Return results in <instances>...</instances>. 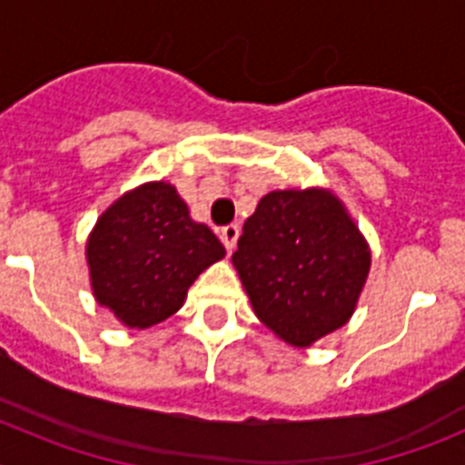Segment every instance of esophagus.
<instances>
[{"label":"esophagus","mask_w":465,"mask_h":465,"mask_svg":"<svg viewBox=\"0 0 465 465\" xmlns=\"http://www.w3.org/2000/svg\"><path fill=\"white\" fill-rule=\"evenodd\" d=\"M219 237H221V242H223V246L228 249V253H230L232 249H235L237 237H240V225H237V223L223 225V228H221V232H219Z\"/></svg>","instance_id":"esophagus-1"}]
</instances>
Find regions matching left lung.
Returning <instances> with one entry per match:
<instances>
[{
	"mask_svg": "<svg viewBox=\"0 0 465 465\" xmlns=\"http://www.w3.org/2000/svg\"><path fill=\"white\" fill-rule=\"evenodd\" d=\"M232 265L252 307L293 347H310L354 314L371 249L331 191H272L246 219Z\"/></svg>",
	"mask_w": 465,
	"mask_h": 465,
	"instance_id": "left-lung-1",
	"label": "left lung"
}]
</instances>
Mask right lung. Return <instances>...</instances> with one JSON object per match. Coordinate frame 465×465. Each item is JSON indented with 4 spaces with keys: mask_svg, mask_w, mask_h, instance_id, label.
<instances>
[{
    "mask_svg": "<svg viewBox=\"0 0 465 465\" xmlns=\"http://www.w3.org/2000/svg\"><path fill=\"white\" fill-rule=\"evenodd\" d=\"M223 256L219 237L191 219L188 204L165 182L118 197L85 244L94 300L127 328L165 322L200 272Z\"/></svg>",
    "mask_w": 465,
    "mask_h": 465,
    "instance_id": "obj_1",
    "label": "right lung"
}]
</instances>
